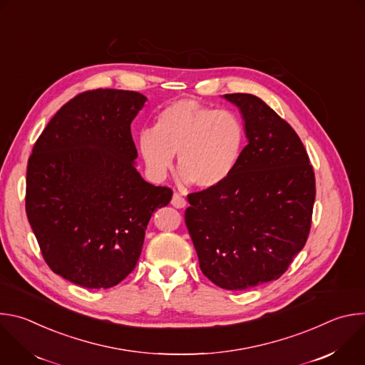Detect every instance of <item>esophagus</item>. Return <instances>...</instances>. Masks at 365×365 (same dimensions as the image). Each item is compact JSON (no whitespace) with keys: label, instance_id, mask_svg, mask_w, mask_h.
<instances>
[{"label":"esophagus","instance_id":"obj_1","mask_svg":"<svg viewBox=\"0 0 365 365\" xmlns=\"http://www.w3.org/2000/svg\"><path fill=\"white\" fill-rule=\"evenodd\" d=\"M172 205L175 206V207H185L186 206V199L182 196V195H179V193H173V196H172Z\"/></svg>","mask_w":365,"mask_h":365}]
</instances>
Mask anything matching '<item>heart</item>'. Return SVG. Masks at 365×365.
<instances>
[{
    "instance_id": "1",
    "label": "heart",
    "mask_w": 365,
    "mask_h": 365,
    "mask_svg": "<svg viewBox=\"0 0 365 365\" xmlns=\"http://www.w3.org/2000/svg\"><path fill=\"white\" fill-rule=\"evenodd\" d=\"M245 130L230 110H215L196 99H179L165 107L154 125L140 131L137 148L148 176L160 182L173 168L185 183L211 190L235 172L242 155Z\"/></svg>"
}]
</instances>
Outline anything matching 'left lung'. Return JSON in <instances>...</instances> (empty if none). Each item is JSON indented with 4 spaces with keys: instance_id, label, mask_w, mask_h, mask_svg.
Listing matches in <instances>:
<instances>
[{
    "instance_id": "1",
    "label": "left lung",
    "mask_w": 365,
    "mask_h": 365,
    "mask_svg": "<svg viewBox=\"0 0 365 365\" xmlns=\"http://www.w3.org/2000/svg\"><path fill=\"white\" fill-rule=\"evenodd\" d=\"M240 108L247 145L220 187L190 193L185 212L202 273L227 290L277 280L304 247L315 173L296 131L251 93H227Z\"/></svg>"
}]
</instances>
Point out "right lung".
I'll list each match as a JSON object with an SVG mask.
<instances>
[{"label": "right lung", "instance_id": "right-lung-1", "mask_svg": "<svg viewBox=\"0 0 365 365\" xmlns=\"http://www.w3.org/2000/svg\"><path fill=\"white\" fill-rule=\"evenodd\" d=\"M145 101L121 89L79 93L33 147L27 218L47 266L78 286L123 282L138 262L151 214L172 199V189L135 169L131 123Z\"/></svg>", "mask_w": 365, "mask_h": 365}]
</instances>
